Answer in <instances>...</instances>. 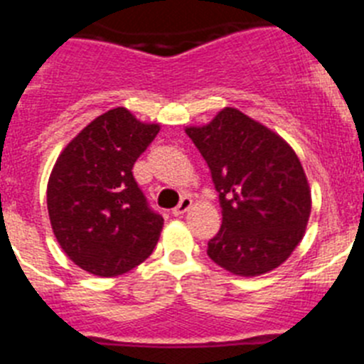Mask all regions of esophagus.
I'll return each mask as SVG.
<instances>
[{"label": "esophagus", "instance_id": "esophagus-1", "mask_svg": "<svg viewBox=\"0 0 364 364\" xmlns=\"http://www.w3.org/2000/svg\"><path fill=\"white\" fill-rule=\"evenodd\" d=\"M191 204H193L191 198H189V197H184V198H182V200H180V204L176 205V208H173L171 213L175 215V217H178V215H184L186 211H188L189 208H191Z\"/></svg>", "mask_w": 364, "mask_h": 364}]
</instances>
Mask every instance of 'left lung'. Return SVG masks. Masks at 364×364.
Listing matches in <instances>:
<instances>
[{"mask_svg":"<svg viewBox=\"0 0 364 364\" xmlns=\"http://www.w3.org/2000/svg\"><path fill=\"white\" fill-rule=\"evenodd\" d=\"M186 133L208 162L222 208L220 231L208 242L210 259L240 277L279 268L304 237L311 211L295 151L235 107Z\"/></svg>","mask_w":364,"mask_h":364,"instance_id":"8db88e82","label":"left lung"}]
</instances>
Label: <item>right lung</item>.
<instances>
[{
    "label": "right lung",
    "mask_w": 364,
    "mask_h": 364,
    "mask_svg": "<svg viewBox=\"0 0 364 364\" xmlns=\"http://www.w3.org/2000/svg\"><path fill=\"white\" fill-rule=\"evenodd\" d=\"M125 107L83 127L58 156L47 184V210L58 244L85 272L117 277L147 259L164 218L138 188L133 166L159 134Z\"/></svg>",
    "instance_id": "obj_1"
}]
</instances>
